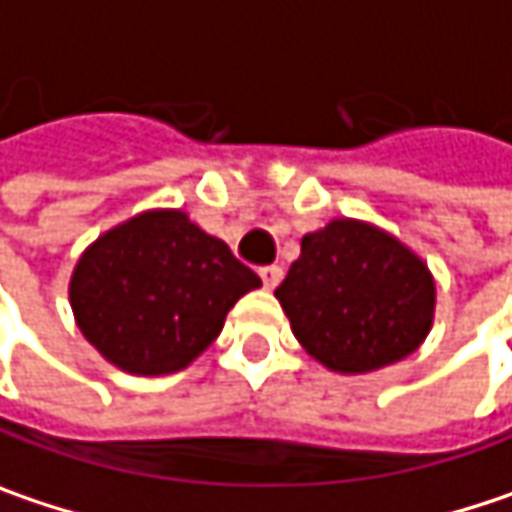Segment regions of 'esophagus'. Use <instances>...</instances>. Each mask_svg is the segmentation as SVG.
Segmentation results:
<instances>
[{
  "instance_id": "1",
  "label": "esophagus",
  "mask_w": 512,
  "mask_h": 512,
  "mask_svg": "<svg viewBox=\"0 0 512 512\" xmlns=\"http://www.w3.org/2000/svg\"><path fill=\"white\" fill-rule=\"evenodd\" d=\"M259 276H262L265 288H276L279 279H282V268L279 265H265V268H259Z\"/></svg>"
}]
</instances>
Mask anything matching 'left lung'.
<instances>
[{
    "label": "left lung",
    "instance_id": "1",
    "mask_svg": "<svg viewBox=\"0 0 512 512\" xmlns=\"http://www.w3.org/2000/svg\"><path fill=\"white\" fill-rule=\"evenodd\" d=\"M276 300L320 364L367 373L420 347L431 329L434 279L393 236L341 218L303 238Z\"/></svg>",
    "mask_w": 512,
    "mask_h": 512
}]
</instances>
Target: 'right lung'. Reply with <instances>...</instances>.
Here are the masks:
<instances>
[{
	"label": "right lung",
	"mask_w": 512,
	"mask_h": 512,
	"mask_svg": "<svg viewBox=\"0 0 512 512\" xmlns=\"http://www.w3.org/2000/svg\"><path fill=\"white\" fill-rule=\"evenodd\" d=\"M262 279L180 209L145 212L81 256L69 300L84 338L136 376L183 370L209 347L238 297Z\"/></svg>",
	"instance_id": "add662e5"
}]
</instances>
